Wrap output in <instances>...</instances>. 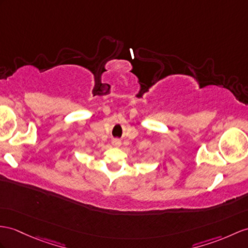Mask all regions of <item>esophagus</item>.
<instances>
[{"mask_svg": "<svg viewBox=\"0 0 248 248\" xmlns=\"http://www.w3.org/2000/svg\"><path fill=\"white\" fill-rule=\"evenodd\" d=\"M112 145H113V146H116V147L121 146V140H119V139H113Z\"/></svg>", "mask_w": 248, "mask_h": 248, "instance_id": "34e87169", "label": "esophagus"}]
</instances>
